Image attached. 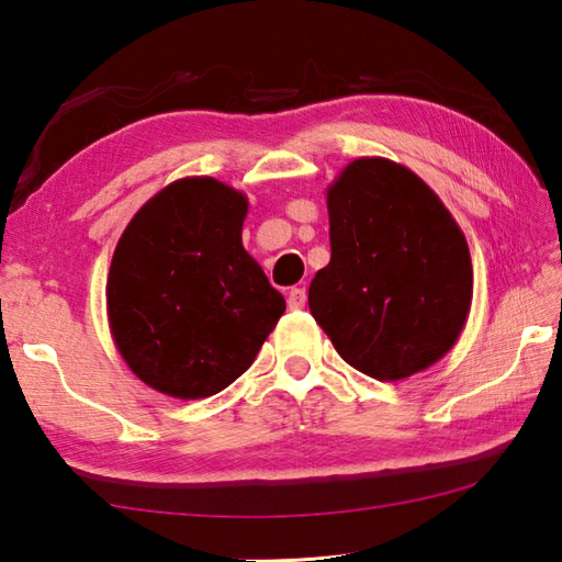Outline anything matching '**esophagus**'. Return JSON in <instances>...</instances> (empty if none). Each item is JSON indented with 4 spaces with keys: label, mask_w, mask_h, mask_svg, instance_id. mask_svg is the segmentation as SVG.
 Segmentation results:
<instances>
[{
    "label": "esophagus",
    "mask_w": 562,
    "mask_h": 562,
    "mask_svg": "<svg viewBox=\"0 0 562 562\" xmlns=\"http://www.w3.org/2000/svg\"><path fill=\"white\" fill-rule=\"evenodd\" d=\"M288 304H290V308H304L306 290L304 288H292L290 294H288Z\"/></svg>",
    "instance_id": "1"
}]
</instances>
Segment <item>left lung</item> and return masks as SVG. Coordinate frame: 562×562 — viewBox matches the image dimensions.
Here are the masks:
<instances>
[{
  "instance_id": "8db88e82",
  "label": "left lung",
  "mask_w": 562,
  "mask_h": 562,
  "mask_svg": "<svg viewBox=\"0 0 562 562\" xmlns=\"http://www.w3.org/2000/svg\"><path fill=\"white\" fill-rule=\"evenodd\" d=\"M330 262L308 308L345 362L396 381L451 350L473 294L469 246L420 178L357 159L328 190Z\"/></svg>"
}]
</instances>
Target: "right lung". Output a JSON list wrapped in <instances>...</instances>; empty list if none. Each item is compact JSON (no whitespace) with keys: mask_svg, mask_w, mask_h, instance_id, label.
Masks as SVG:
<instances>
[{"mask_svg":"<svg viewBox=\"0 0 562 562\" xmlns=\"http://www.w3.org/2000/svg\"><path fill=\"white\" fill-rule=\"evenodd\" d=\"M248 202L183 178L142 207L113 254L109 321L130 369L173 398H207L254 364L284 296L246 254Z\"/></svg>","mask_w":562,"mask_h":562,"instance_id":"obj_1","label":"right lung"}]
</instances>
